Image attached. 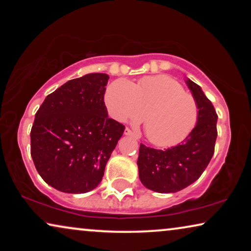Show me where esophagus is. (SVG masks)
<instances>
[{"label": "esophagus", "mask_w": 251, "mask_h": 251, "mask_svg": "<svg viewBox=\"0 0 251 251\" xmlns=\"http://www.w3.org/2000/svg\"><path fill=\"white\" fill-rule=\"evenodd\" d=\"M125 135H126V136H130V137H135V133H133L129 128H126V129L125 130Z\"/></svg>", "instance_id": "1"}]
</instances>
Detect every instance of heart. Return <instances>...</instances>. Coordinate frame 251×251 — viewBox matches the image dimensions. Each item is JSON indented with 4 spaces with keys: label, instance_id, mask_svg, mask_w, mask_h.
<instances>
[{
    "label": "heart",
    "instance_id": "b5f03b06",
    "mask_svg": "<svg viewBox=\"0 0 251 251\" xmlns=\"http://www.w3.org/2000/svg\"><path fill=\"white\" fill-rule=\"evenodd\" d=\"M105 104L120 122L142 121L147 138L159 147H170L186 139L199 120V106L183 85L167 75L140 78L136 84L119 78L108 85Z\"/></svg>",
    "mask_w": 251,
    "mask_h": 251
}]
</instances>
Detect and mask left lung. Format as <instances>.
I'll return each instance as SVG.
<instances>
[{"label": "left lung", "mask_w": 251, "mask_h": 251, "mask_svg": "<svg viewBox=\"0 0 251 251\" xmlns=\"http://www.w3.org/2000/svg\"><path fill=\"white\" fill-rule=\"evenodd\" d=\"M186 84L199 106V120L193 131L171 149L155 150L143 144L139 147V179L146 188L157 193H175L190 186L214 155L218 116L200 85L190 78Z\"/></svg>", "instance_id": "obj_1"}]
</instances>
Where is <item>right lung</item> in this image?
<instances>
[{
	"label": "right lung",
	"mask_w": 251,
	"mask_h": 251,
	"mask_svg": "<svg viewBox=\"0 0 251 251\" xmlns=\"http://www.w3.org/2000/svg\"><path fill=\"white\" fill-rule=\"evenodd\" d=\"M109 76L91 73L47 96L30 130V155L43 180L64 193L99 185L126 126L109 119L104 95Z\"/></svg>",
	"instance_id": "add662e5"
}]
</instances>
